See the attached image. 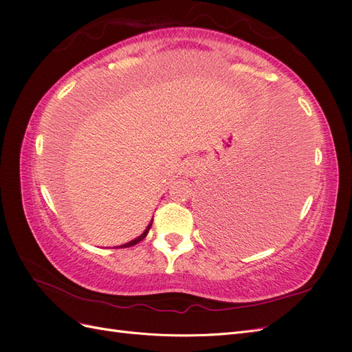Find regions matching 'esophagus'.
<instances>
[{"instance_id":"esophagus-1","label":"esophagus","mask_w":352,"mask_h":352,"mask_svg":"<svg viewBox=\"0 0 352 352\" xmlns=\"http://www.w3.org/2000/svg\"><path fill=\"white\" fill-rule=\"evenodd\" d=\"M186 168H188V167H186Z\"/></svg>"}]
</instances>
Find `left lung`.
<instances>
[{
	"label": "left lung",
	"instance_id": "obj_1",
	"mask_svg": "<svg viewBox=\"0 0 352 352\" xmlns=\"http://www.w3.org/2000/svg\"><path fill=\"white\" fill-rule=\"evenodd\" d=\"M294 122L289 116L286 129L298 124ZM282 156L287 157L286 162ZM254 172H245V177L217 185L206 197L210 235L232 250L245 251L267 243L292 217L298 180L295 166L287 162V155L265 160Z\"/></svg>",
	"mask_w": 352,
	"mask_h": 352
}]
</instances>
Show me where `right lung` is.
Returning <instances> with one entry per match:
<instances>
[{
    "label": "right lung",
    "mask_w": 352,
    "mask_h": 352,
    "mask_svg": "<svg viewBox=\"0 0 352 352\" xmlns=\"http://www.w3.org/2000/svg\"><path fill=\"white\" fill-rule=\"evenodd\" d=\"M151 225H153V223H150V225H148V228L144 230V233H142V235L141 236H138L136 239H133V241H131V242H127V243H124V245H120V248H129V247H132V245H136L138 242H141L145 236H146V233H148V230H150L151 229Z\"/></svg>",
    "instance_id": "1"
}]
</instances>
